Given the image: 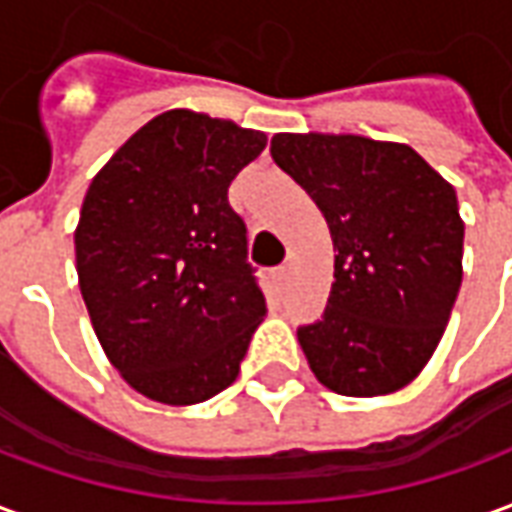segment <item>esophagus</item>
<instances>
[{"mask_svg":"<svg viewBox=\"0 0 512 512\" xmlns=\"http://www.w3.org/2000/svg\"><path fill=\"white\" fill-rule=\"evenodd\" d=\"M271 277H274V282H277V288H279V290H285V285H288V277H290L288 266L274 268V271H271Z\"/></svg>","mask_w":512,"mask_h":512,"instance_id":"34e87169","label":"esophagus"}]
</instances>
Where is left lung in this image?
<instances>
[{
    "mask_svg": "<svg viewBox=\"0 0 512 512\" xmlns=\"http://www.w3.org/2000/svg\"><path fill=\"white\" fill-rule=\"evenodd\" d=\"M271 156L307 189L334 241L326 310L299 326L337 395H389L428 365L461 290L458 197L417 150L367 136L277 134Z\"/></svg>",
    "mask_w": 512,
    "mask_h": 512,
    "instance_id": "8db88e82",
    "label": "left lung"
}]
</instances>
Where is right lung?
I'll return each mask as SVG.
<instances>
[{
  "label": "right lung",
  "mask_w": 512,
  "mask_h": 512,
  "mask_svg": "<svg viewBox=\"0 0 512 512\" xmlns=\"http://www.w3.org/2000/svg\"><path fill=\"white\" fill-rule=\"evenodd\" d=\"M266 134L172 109L109 158L87 189L76 271L120 376L150 400L191 406L233 384L266 296L227 189Z\"/></svg>",
  "instance_id": "1"
}]
</instances>
